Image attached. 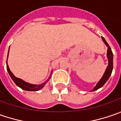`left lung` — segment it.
Listing matches in <instances>:
<instances>
[{
    "label": "left lung",
    "instance_id": "1",
    "mask_svg": "<svg viewBox=\"0 0 121 121\" xmlns=\"http://www.w3.org/2000/svg\"><path fill=\"white\" fill-rule=\"evenodd\" d=\"M102 40L105 45L108 48L106 55H107V58H108V65L107 67L105 70V72L104 73V75H103V76L102 77V78L100 79V81L97 83L96 86L93 88V90L91 91L97 90H98L99 88L102 87V86H104L106 83V82L108 81V79H109V77H110L112 71V69H113V54H112V50H111L109 45L108 44V43L106 42V41L105 40V39L103 37H102Z\"/></svg>",
    "mask_w": 121,
    "mask_h": 121
}]
</instances>
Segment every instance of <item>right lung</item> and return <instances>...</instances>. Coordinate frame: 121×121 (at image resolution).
Returning a JSON list of instances; mask_svg holds the SVG:
<instances>
[{"instance_id":"add662e5","label":"right lung","mask_w":121,"mask_h":121,"mask_svg":"<svg viewBox=\"0 0 121 121\" xmlns=\"http://www.w3.org/2000/svg\"><path fill=\"white\" fill-rule=\"evenodd\" d=\"M9 51H8V56H9ZM8 56H7V59H8ZM7 71L9 73L10 77H11V79H13V81L15 82V83L16 84L17 86L18 87H19L20 88L26 91H38L41 90L43 87H44L46 83L49 81L50 78L51 77V74H52V72L50 73V75L49 78L47 79V81H45L44 83H41V84H39V85H36V84H31V83H27L26 81H23V79H21L20 78H18V77H16L13 73L11 71L9 67V65L7 64Z\"/></svg>"}]
</instances>
